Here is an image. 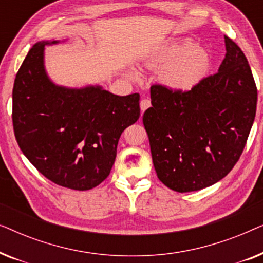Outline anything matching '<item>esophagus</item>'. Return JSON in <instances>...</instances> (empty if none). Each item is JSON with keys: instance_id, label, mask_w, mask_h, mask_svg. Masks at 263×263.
I'll list each match as a JSON object with an SVG mask.
<instances>
[{"instance_id": "34e87169", "label": "esophagus", "mask_w": 263, "mask_h": 263, "mask_svg": "<svg viewBox=\"0 0 263 263\" xmlns=\"http://www.w3.org/2000/svg\"><path fill=\"white\" fill-rule=\"evenodd\" d=\"M151 106V100L148 98H143L141 102H140V107H141V111L143 112L146 109H148Z\"/></svg>"}]
</instances>
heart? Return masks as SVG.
<instances>
[{
    "label": "heart",
    "instance_id": "obj_1",
    "mask_svg": "<svg viewBox=\"0 0 263 263\" xmlns=\"http://www.w3.org/2000/svg\"><path fill=\"white\" fill-rule=\"evenodd\" d=\"M149 67L159 68L161 80L177 91H188L206 77L210 69V56L195 46L192 39H179L165 44L149 60Z\"/></svg>",
    "mask_w": 263,
    "mask_h": 263
}]
</instances>
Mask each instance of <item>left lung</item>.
Returning <instances> with one entry per match:
<instances>
[{
	"label": "left lung",
	"mask_w": 263,
	"mask_h": 263,
	"mask_svg": "<svg viewBox=\"0 0 263 263\" xmlns=\"http://www.w3.org/2000/svg\"><path fill=\"white\" fill-rule=\"evenodd\" d=\"M225 59L215 74L177 91L151 86L143 114L158 178L178 193L220 181L242 156L256 114L257 88L242 50L225 35Z\"/></svg>",
	"instance_id": "left-lung-1"
}]
</instances>
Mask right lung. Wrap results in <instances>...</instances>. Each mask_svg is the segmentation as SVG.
Returning a JSON list of instances; mask_svg holds the SVG:
<instances>
[{"instance_id":"1","label":"right lung","mask_w":263,"mask_h":263,"mask_svg":"<svg viewBox=\"0 0 263 263\" xmlns=\"http://www.w3.org/2000/svg\"><path fill=\"white\" fill-rule=\"evenodd\" d=\"M56 43V42H52ZM43 42L25 57L13 87V128L32 165L57 185L88 190L112 167L120 136L140 117V95L53 85L43 64Z\"/></svg>"}]
</instances>
